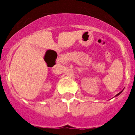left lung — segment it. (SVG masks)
Returning <instances> with one entry per match:
<instances>
[{
  "label": "left lung",
  "instance_id": "obj_1",
  "mask_svg": "<svg viewBox=\"0 0 135 135\" xmlns=\"http://www.w3.org/2000/svg\"><path fill=\"white\" fill-rule=\"evenodd\" d=\"M122 91H121V92H119V93H118V94H117V95H115V96H118V95H119V94H120L121 93H122Z\"/></svg>",
  "mask_w": 135,
  "mask_h": 135
}]
</instances>
